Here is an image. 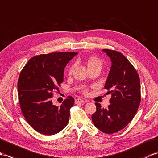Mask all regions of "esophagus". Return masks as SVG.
I'll use <instances>...</instances> for the list:
<instances>
[{
    "instance_id": "34e87169",
    "label": "esophagus",
    "mask_w": 158,
    "mask_h": 158,
    "mask_svg": "<svg viewBox=\"0 0 158 158\" xmlns=\"http://www.w3.org/2000/svg\"><path fill=\"white\" fill-rule=\"evenodd\" d=\"M85 102H86L85 100H83L81 98H77L75 100V103H83Z\"/></svg>"
}]
</instances>
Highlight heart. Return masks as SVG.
I'll use <instances>...</instances> for the list:
<instances>
[{
	"instance_id": "heart-1",
	"label": "heart",
	"mask_w": 158,
	"mask_h": 158,
	"mask_svg": "<svg viewBox=\"0 0 158 158\" xmlns=\"http://www.w3.org/2000/svg\"><path fill=\"white\" fill-rule=\"evenodd\" d=\"M86 64L89 70L94 69H101L102 66V62L101 61V60L98 58V57L96 56H89L86 60ZM75 68V64H72L70 66V68L69 69V74L70 75L73 73V70ZM83 93L87 94L88 93V90L84 89L83 90Z\"/></svg>"
}]
</instances>
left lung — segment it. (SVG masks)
<instances>
[{
    "instance_id": "left-lung-1",
    "label": "left lung",
    "mask_w": 158,
    "mask_h": 158,
    "mask_svg": "<svg viewBox=\"0 0 158 158\" xmlns=\"http://www.w3.org/2000/svg\"><path fill=\"white\" fill-rule=\"evenodd\" d=\"M102 51L112 62L105 85L111 98L107 109L95 103L96 111L92 119L97 128L110 135L124 128L135 117L141 99L140 85L136 70L122 53L108 49Z\"/></svg>"
}]
</instances>
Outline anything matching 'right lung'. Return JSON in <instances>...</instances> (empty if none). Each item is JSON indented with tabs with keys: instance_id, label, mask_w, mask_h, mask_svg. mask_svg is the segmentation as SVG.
<instances>
[{
	"instance_id": "1",
	"label": "right lung",
	"mask_w": 158,
	"mask_h": 158,
	"mask_svg": "<svg viewBox=\"0 0 158 158\" xmlns=\"http://www.w3.org/2000/svg\"><path fill=\"white\" fill-rule=\"evenodd\" d=\"M76 52H53L32 57L19 74L18 99L23 117L36 132L53 135L68 124L72 96L60 106L53 105V92L64 81V70Z\"/></svg>"
}]
</instances>
